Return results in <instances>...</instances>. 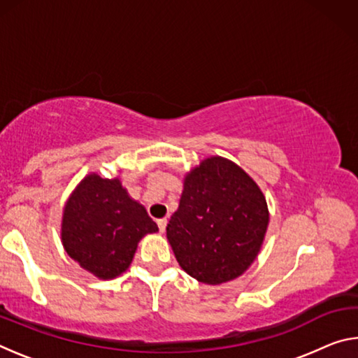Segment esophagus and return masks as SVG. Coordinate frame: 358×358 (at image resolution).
I'll return each instance as SVG.
<instances>
[{"instance_id": "obj_1", "label": "esophagus", "mask_w": 358, "mask_h": 358, "mask_svg": "<svg viewBox=\"0 0 358 358\" xmlns=\"http://www.w3.org/2000/svg\"><path fill=\"white\" fill-rule=\"evenodd\" d=\"M157 227H159V232H164L166 227H167V220H166V217H162V220H157Z\"/></svg>"}]
</instances>
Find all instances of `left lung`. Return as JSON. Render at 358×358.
<instances>
[{
    "instance_id": "left-lung-1",
    "label": "left lung",
    "mask_w": 358,
    "mask_h": 358,
    "mask_svg": "<svg viewBox=\"0 0 358 358\" xmlns=\"http://www.w3.org/2000/svg\"><path fill=\"white\" fill-rule=\"evenodd\" d=\"M268 220L256 181L232 161L211 156L185 177L167 240L187 275L221 284L243 275L254 262Z\"/></svg>"
}]
</instances>
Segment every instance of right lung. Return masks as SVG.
Segmentation results:
<instances>
[{
    "instance_id": "1",
    "label": "right lung",
    "mask_w": 358,
    "mask_h": 358,
    "mask_svg": "<svg viewBox=\"0 0 358 358\" xmlns=\"http://www.w3.org/2000/svg\"><path fill=\"white\" fill-rule=\"evenodd\" d=\"M155 232L156 222L143 205L129 197L118 178L90 173L64 205V250L99 280H112L128 270L138 241Z\"/></svg>"
}]
</instances>
